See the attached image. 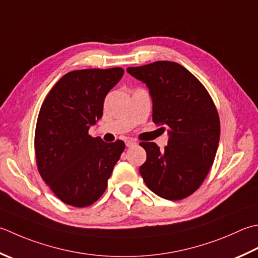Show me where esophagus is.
Wrapping results in <instances>:
<instances>
[{"instance_id": "esophagus-1", "label": "esophagus", "mask_w": 258, "mask_h": 258, "mask_svg": "<svg viewBox=\"0 0 258 258\" xmlns=\"http://www.w3.org/2000/svg\"><path fill=\"white\" fill-rule=\"evenodd\" d=\"M125 144H126V146H128V148H131V146L138 145V142H136V141H133V140H127L125 142Z\"/></svg>"}]
</instances>
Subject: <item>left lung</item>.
Returning <instances> with one entry per match:
<instances>
[{
    "instance_id": "8db88e82",
    "label": "left lung",
    "mask_w": 258,
    "mask_h": 258,
    "mask_svg": "<svg viewBox=\"0 0 258 258\" xmlns=\"http://www.w3.org/2000/svg\"><path fill=\"white\" fill-rule=\"evenodd\" d=\"M126 72L149 88L153 122L168 127L164 150L153 142L140 143L146 151L140 173L161 198H186L204 182L218 149L220 122L213 99L188 69L173 61L128 67Z\"/></svg>"
}]
</instances>
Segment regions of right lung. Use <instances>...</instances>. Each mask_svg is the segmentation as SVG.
Listing matches in <instances>:
<instances>
[{
  "instance_id": "1",
  "label": "right lung",
  "mask_w": 258,
  "mask_h": 258,
  "mask_svg": "<svg viewBox=\"0 0 258 258\" xmlns=\"http://www.w3.org/2000/svg\"><path fill=\"white\" fill-rule=\"evenodd\" d=\"M124 75L119 67L66 74L50 90L35 127L40 175L64 204L87 207L100 198L125 149L88 134L103 116L106 95Z\"/></svg>"
}]
</instances>
